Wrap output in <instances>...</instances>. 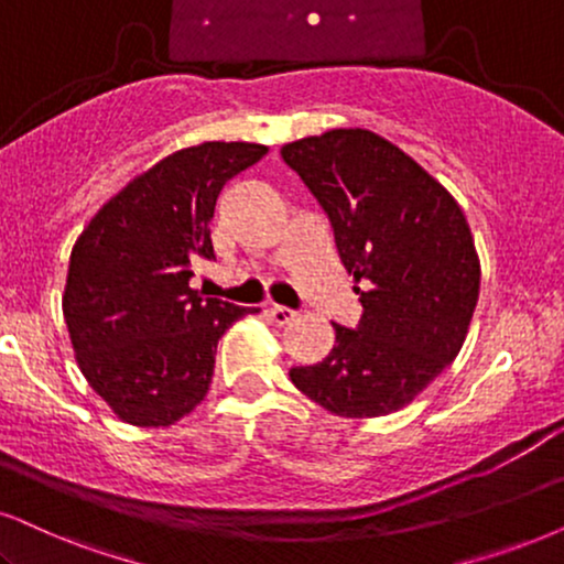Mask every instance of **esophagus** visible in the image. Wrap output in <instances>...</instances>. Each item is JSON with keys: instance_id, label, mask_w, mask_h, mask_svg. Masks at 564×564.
I'll list each match as a JSON object with an SVG mask.
<instances>
[{"instance_id": "1", "label": "esophagus", "mask_w": 564, "mask_h": 564, "mask_svg": "<svg viewBox=\"0 0 564 564\" xmlns=\"http://www.w3.org/2000/svg\"><path fill=\"white\" fill-rule=\"evenodd\" d=\"M268 315H270V319H273L275 325H286V323H291V319L296 317V312L289 310V306L270 304V306H268Z\"/></svg>"}]
</instances>
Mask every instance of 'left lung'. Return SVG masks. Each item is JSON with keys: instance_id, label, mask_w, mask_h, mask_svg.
Here are the masks:
<instances>
[{"instance_id": "left-lung-1", "label": "left lung", "mask_w": 564, "mask_h": 564, "mask_svg": "<svg viewBox=\"0 0 564 564\" xmlns=\"http://www.w3.org/2000/svg\"><path fill=\"white\" fill-rule=\"evenodd\" d=\"M333 226L365 306L333 323L323 361L291 382L325 411L372 419L403 409L458 356L479 302L481 265L460 205L432 174L369 130H330L281 148Z\"/></svg>"}]
</instances>
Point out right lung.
<instances>
[{"mask_svg": "<svg viewBox=\"0 0 564 564\" xmlns=\"http://www.w3.org/2000/svg\"><path fill=\"white\" fill-rule=\"evenodd\" d=\"M268 153L258 142H199L134 176L77 237L62 296L77 367L132 426H169L210 388L218 338L254 306L203 299L192 265L213 260L224 184Z\"/></svg>", "mask_w": 564, "mask_h": 564, "instance_id": "right-lung-1", "label": "right lung"}]
</instances>
